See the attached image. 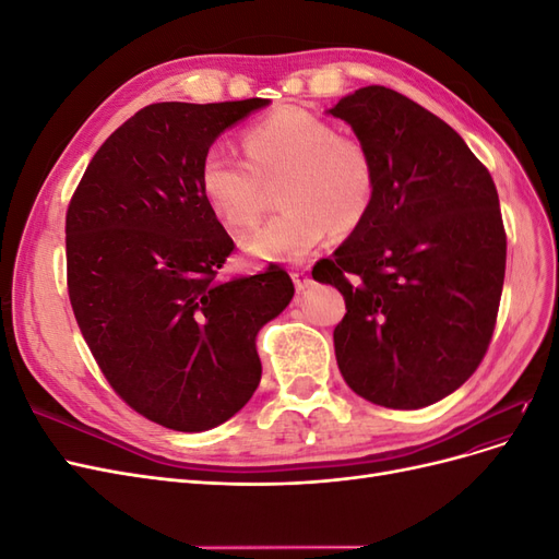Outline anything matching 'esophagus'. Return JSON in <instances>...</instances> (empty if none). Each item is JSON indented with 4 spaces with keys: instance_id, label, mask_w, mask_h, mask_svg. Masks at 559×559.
Listing matches in <instances>:
<instances>
[{
    "instance_id": "1",
    "label": "esophagus",
    "mask_w": 559,
    "mask_h": 559,
    "mask_svg": "<svg viewBox=\"0 0 559 559\" xmlns=\"http://www.w3.org/2000/svg\"><path fill=\"white\" fill-rule=\"evenodd\" d=\"M292 280L296 284V292H306L312 284V277L308 273V267H292Z\"/></svg>"
}]
</instances>
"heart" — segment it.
<instances>
[{"instance_id":"1","label":"heart","mask_w":559,"mask_h":559,"mask_svg":"<svg viewBox=\"0 0 559 559\" xmlns=\"http://www.w3.org/2000/svg\"><path fill=\"white\" fill-rule=\"evenodd\" d=\"M245 158L210 146L198 165V186L210 212L230 233L259 224L273 186L282 212L245 242L253 257L300 261L331 230L349 235L364 226L378 200L373 151L341 134L326 118L302 107H277L242 132Z\"/></svg>"}]
</instances>
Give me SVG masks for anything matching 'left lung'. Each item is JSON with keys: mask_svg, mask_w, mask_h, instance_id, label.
<instances>
[{"mask_svg": "<svg viewBox=\"0 0 559 559\" xmlns=\"http://www.w3.org/2000/svg\"><path fill=\"white\" fill-rule=\"evenodd\" d=\"M331 114L380 175L364 226L312 267L345 296L337 368L370 403L425 408L476 373L492 341L506 273L497 186L460 134L392 88L354 91Z\"/></svg>", "mask_w": 559, "mask_h": 559, "instance_id": "1", "label": "left lung"}]
</instances>
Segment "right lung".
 Wrapping results in <instances>:
<instances>
[{
  "instance_id": "add662e5",
  "label": "right lung",
  "mask_w": 559,
  "mask_h": 559,
  "mask_svg": "<svg viewBox=\"0 0 559 559\" xmlns=\"http://www.w3.org/2000/svg\"><path fill=\"white\" fill-rule=\"evenodd\" d=\"M267 99L156 103L116 128L64 218L67 292L83 341L134 413L207 431L257 392L259 329L294 298L277 263L224 282L235 242L210 212L198 165L228 126Z\"/></svg>"
}]
</instances>
